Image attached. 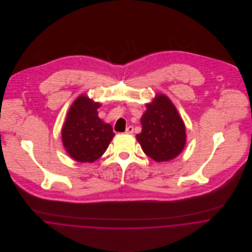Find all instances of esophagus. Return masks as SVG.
Returning a JSON list of instances; mask_svg holds the SVG:
<instances>
[{
  "label": "esophagus",
  "instance_id": "esophagus-1",
  "mask_svg": "<svg viewBox=\"0 0 252 252\" xmlns=\"http://www.w3.org/2000/svg\"><path fill=\"white\" fill-rule=\"evenodd\" d=\"M133 132H134V127L133 126H128L126 128V131H125L126 134H133Z\"/></svg>",
  "mask_w": 252,
  "mask_h": 252
}]
</instances>
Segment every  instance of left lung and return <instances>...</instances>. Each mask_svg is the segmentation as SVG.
Instances as JSON below:
<instances>
[{
  "label": "left lung",
  "mask_w": 252,
  "mask_h": 252,
  "mask_svg": "<svg viewBox=\"0 0 252 252\" xmlns=\"http://www.w3.org/2000/svg\"><path fill=\"white\" fill-rule=\"evenodd\" d=\"M142 132L137 135L144 153L156 162L176 158L186 143L185 125L171 100L158 94L146 105Z\"/></svg>",
  "instance_id": "8db88e82"
}]
</instances>
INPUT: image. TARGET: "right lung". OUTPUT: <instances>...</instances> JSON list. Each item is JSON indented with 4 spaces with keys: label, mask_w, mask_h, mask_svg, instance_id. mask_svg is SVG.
I'll use <instances>...</instances> for the list:
<instances>
[{
    "label": "right lung",
    "mask_w": 252,
    "mask_h": 252,
    "mask_svg": "<svg viewBox=\"0 0 252 252\" xmlns=\"http://www.w3.org/2000/svg\"><path fill=\"white\" fill-rule=\"evenodd\" d=\"M100 106L81 95L69 109L62 128V141L66 151L77 162L92 163L99 159L114 136L111 125L98 116Z\"/></svg>",
    "instance_id": "obj_1"
}]
</instances>
